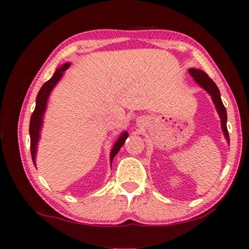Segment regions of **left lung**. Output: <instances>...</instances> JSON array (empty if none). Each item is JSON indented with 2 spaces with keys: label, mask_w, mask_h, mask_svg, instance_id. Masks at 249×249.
<instances>
[{
  "label": "left lung",
  "mask_w": 249,
  "mask_h": 249,
  "mask_svg": "<svg viewBox=\"0 0 249 249\" xmlns=\"http://www.w3.org/2000/svg\"><path fill=\"white\" fill-rule=\"evenodd\" d=\"M189 74L193 76L196 83L200 87H202L204 90H205L210 97L213 99V104L215 106V109L219 113V117L221 119V127H222V131L224 133V137L226 139V141L229 143V135H228V130H227V112H226V108L223 105V102L221 100V94L218 86L215 85V83L209 78L207 73H205L203 70L196 69V68H189L188 69Z\"/></svg>",
  "instance_id": "left-lung-1"
}]
</instances>
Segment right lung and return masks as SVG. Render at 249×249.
Here are the masks:
<instances>
[{"instance_id":"add662e5","label":"right lung","mask_w":249,"mask_h":249,"mask_svg":"<svg viewBox=\"0 0 249 249\" xmlns=\"http://www.w3.org/2000/svg\"><path fill=\"white\" fill-rule=\"evenodd\" d=\"M70 66V63H65L63 64L61 67L55 70V72L52 76V79L48 80L45 84H44L39 93L36 95V108L34 113L31 114L30 118V123H29V135H30V151H31V158H33V162L36 166V150H37V143H39L40 140V132L42 129V125H43V117L44 113H45L46 107H47V101L50 95V92L53 91V89L54 86L58 84V82L62 79V76L65 72V70L68 69ZM128 137V132L123 131L121 133L119 139L117 140V142L113 144L111 151H110V166H111V162L113 160V158L116 157V155L119 152L120 148L122 147L125 140Z\"/></svg>"}]
</instances>
